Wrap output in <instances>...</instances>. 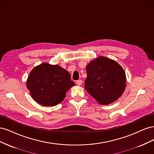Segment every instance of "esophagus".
I'll return each instance as SVG.
<instances>
[{
  "mask_svg": "<svg viewBox=\"0 0 154 154\" xmlns=\"http://www.w3.org/2000/svg\"><path fill=\"white\" fill-rule=\"evenodd\" d=\"M76 83V84H77L78 85H82V81L81 80H77Z\"/></svg>",
  "mask_w": 154,
  "mask_h": 154,
  "instance_id": "esophagus-1",
  "label": "esophagus"
}]
</instances>
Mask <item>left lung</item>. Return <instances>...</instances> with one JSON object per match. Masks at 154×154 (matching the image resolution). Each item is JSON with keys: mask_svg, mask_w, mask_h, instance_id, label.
<instances>
[{"mask_svg": "<svg viewBox=\"0 0 154 154\" xmlns=\"http://www.w3.org/2000/svg\"><path fill=\"white\" fill-rule=\"evenodd\" d=\"M86 71L85 88L99 103L110 104L122 95L126 76L117 62L100 57L87 65Z\"/></svg>", "mask_w": 154, "mask_h": 154, "instance_id": "left-lung-1", "label": "left lung"}]
</instances>
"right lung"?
<instances>
[{
	"label": "right lung",
	"instance_id": "1",
	"mask_svg": "<svg viewBox=\"0 0 154 154\" xmlns=\"http://www.w3.org/2000/svg\"><path fill=\"white\" fill-rule=\"evenodd\" d=\"M74 85L70 74L57 65L42 63L31 71L27 87L37 103L46 106L58 105L66 97V93Z\"/></svg>",
	"mask_w": 154,
	"mask_h": 154
}]
</instances>
